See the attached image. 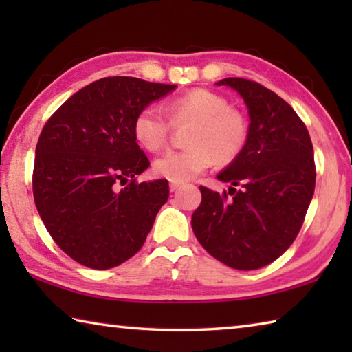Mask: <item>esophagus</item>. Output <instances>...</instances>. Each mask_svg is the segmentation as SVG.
Instances as JSON below:
<instances>
[{
  "label": "esophagus",
  "mask_w": 352,
  "mask_h": 352,
  "mask_svg": "<svg viewBox=\"0 0 352 352\" xmlns=\"http://www.w3.org/2000/svg\"><path fill=\"white\" fill-rule=\"evenodd\" d=\"M180 186H182L180 182H170V183H169V189L172 190V192H174V190H177Z\"/></svg>",
  "instance_id": "obj_1"
}]
</instances>
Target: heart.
<instances>
[{
    "instance_id": "b5f03b06",
    "label": "heart",
    "mask_w": 352,
    "mask_h": 352,
    "mask_svg": "<svg viewBox=\"0 0 352 352\" xmlns=\"http://www.w3.org/2000/svg\"><path fill=\"white\" fill-rule=\"evenodd\" d=\"M166 114L155 105H146L133 119V135L140 144L158 152L168 144L170 124L192 122L186 135L189 147L168 151L153 163V169L172 182L197 177L214 163L228 164L239 157L250 136V124L241 110L230 107L222 94L195 88L166 105Z\"/></svg>"
}]
</instances>
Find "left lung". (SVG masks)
Segmentation results:
<instances>
[{
  "mask_svg": "<svg viewBox=\"0 0 352 352\" xmlns=\"http://www.w3.org/2000/svg\"><path fill=\"white\" fill-rule=\"evenodd\" d=\"M217 85L234 88L245 100L250 136L239 157L217 175L233 186L222 194L200 186L201 204L190 223L217 261L256 270L278 259L300 233L317 177L314 147L305 122L276 93L242 77Z\"/></svg>",
  "mask_w": 352,
  "mask_h": 352,
  "instance_id": "obj_1",
  "label": "left lung"
}]
</instances>
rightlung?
I'll use <instances>...</instances> for the list:
<instances>
[{"instance_id":"1","label":"right lung","mask_w":352,"mask_h":352,"mask_svg":"<svg viewBox=\"0 0 352 352\" xmlns=\"http://www.w3.org/2000/svg\"><path fill=\"white\" fill-rule=\"evenodd\" d=\"M175 87L104 77L46 121L35 147V206L47 233L79 264L113 269L144 245L169 183L136 182L151 163L136 144L133 119Z\"/></svg>"}]
</instances>
